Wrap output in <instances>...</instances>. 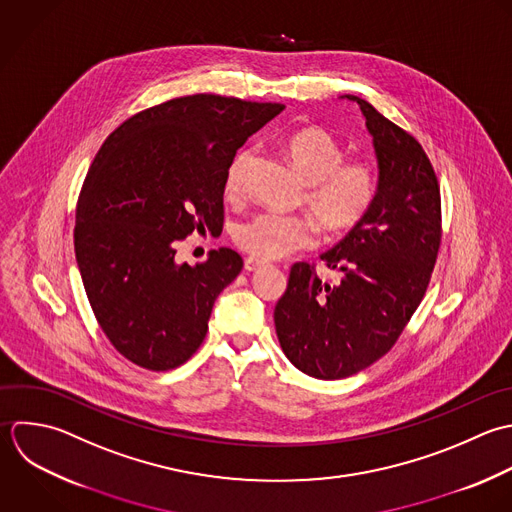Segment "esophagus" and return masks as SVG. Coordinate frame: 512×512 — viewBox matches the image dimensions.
I'll list each match as a JSON object with an SVG mask.
<instances>
[{"label": "esophagus", "instance_id": "esophagus-1", "mask_svg": "<svg viewBox=\"0 0 512 512\" xmlns=\"http://www.w3.org/2000/svg\"><path fill=\"white\" fill-rule=\"evenodd\" d=\"M263 267H265V263L259 261V259H255V257H247V259H245V271H249V273H255V271H259V269H263Z\"/></svg>", "mask_w": 512, "mask_h": 512}]
</instances>
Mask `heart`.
Listing matches in <instances>:
<instances>
[{"mask_svg":"<svg viewBox=\"0 0 512 512\" xmlns=\"http://www.w3.org/2000/svg\"><path fill=\"white\" fill-rule=\"evenodd\" d=\"M285 149L309 185L303 203L325 233L343 235L367 217L377 195V173L367 161H345L343 145L321 127H303L291 133ZM251 161L249 149L231 161L225 177L229 195L241 189ZM233 239L251 257L275 261L313 247L317 231L305 217L261 213L241 223Z\"/></svg>","mask_w":512,"mask_h":512,"instance_id":"b5f03b06","label":"heart"}]
</instances>
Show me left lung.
Masks as SVG:
<instances>
[{
	"label": "left lung",
	"instance_id": "obj_1",
	"mask_svg": "<svg viewBox=\"0 0 512 512\" xmlns=\"http://www.w3.org/2000/svg\"><path fill=\"white\" fill-rule=\"evenodd\" d=\"M359 103L379 167L367 217L321 259L341 273L325 283L309 263H295L275 307L287 359L305 375L335 381L381 359L399 339L427 291L441 245V193L421 143Z\"/></svg>",
	"mask_w": 512,
	"mask_h": 512
}]
</instances>
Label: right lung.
<instances>
[{
  "label": "right lung",
  "mask_w": 512,
  "mask_h": 512,
  "mask_svg": "<svg viewBox=\"0 0 512 512\" xmlns=\"http://www.w3.org/2000/svg\"><path fill=\"white\" fill-rule=\"evenodd\" d=\"M285 105L197 93L123 121L97 151L75 209V259L111 345L149 371L183 365L203 343L217 295L241 273L237 251L177 263L195 229L223 227L237 149Z\"/></svg>",
  "instance_id": "1"
}]
</instances>
